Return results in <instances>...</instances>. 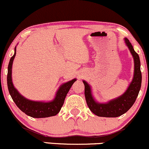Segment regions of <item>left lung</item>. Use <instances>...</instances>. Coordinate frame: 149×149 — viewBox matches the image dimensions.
Listing matches in <instances>:
<instances>
[{
	"instance_id": "left-lung-1",
	"label": "left lung",
	"mask_w": 149,
	"mask_h": 149,
	"mask_svg": "<svg viewBox=\"0 0 149 149\" xmlns=\"http://www.w3.org/2000/svg\"><path fill=\"white\" fill-rule=\"evenodd\" d=\"M125 42L132 55L134 63V77L128 88L122 95L107 103H98L93 98L90 85L83 81L85 86V97L87 105L94 114L102 117H118L127 112L137 99L141 85V72L139 55L134 50L132 44L125 38Z\"/></svg>"
}]
</instances>
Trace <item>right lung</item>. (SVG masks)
I'll return each mask as SVG.
<instances>
[{
    "label": "right lung",
    "mask_w": 149,
    "mask_h": 149,
    "mask_svg": "<svg viewBox=\"0 0 149 149\" xmlns=\"http://www.w3.org/2000/svg\"><path fill=\"white\" fill-rule=\"evenodd\" d=\"M15 55L16 47L15 48V54L9 62L7 81H8L9 93L16 105L26 115L33 118H46V117L56 116L60 111L68 91L74 82L77 81V79H74L61 85L57 91L55 98L51 102H45L30 100L21 95L18 91L15 88L12 83V67Z\"/></svg>",
    "instance_id": "obj_1"
}]
</instances>
